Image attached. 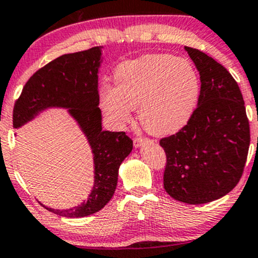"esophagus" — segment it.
I'll use <instances>...</instances> for the list:
<instances>
[{
    "label": "esophagus",
    "mask_w": 258,
    "mask_h": 258,
    "mask_svg": "<svg viewBox=\"0 0 258 258\" xmlns=\"http://www.w3.org/2000/svg\"><path fill=\"white\" fill-rule=\"evenodd\" d=\"M146 141L147 139L144 137H142V136H137V137L133 138V144H135L136 148H138V147H141Z\"/></svg>",
    "instance_id": "1"
}]
</instances>
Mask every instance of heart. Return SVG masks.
<instances>
[{
  "label": "heart",
  "mask_w": 258,
  "mask_h": 258,
  "mask_svg": "<svg viewBox=\"0 0 258 258\" xmlns=\"http://www.w3.org/2000/svg\"><path fill=\"white\" fill-rule=\"evenodd\" d=\"M114 84L100 86L98 102L105 116L123 125L138 109L142 126L156 136L179 131L190 120L200 93L193 64L171 54H147L119 64Z\"/></svg>",
  "instance_id": "obj_1"
}]
</instances>
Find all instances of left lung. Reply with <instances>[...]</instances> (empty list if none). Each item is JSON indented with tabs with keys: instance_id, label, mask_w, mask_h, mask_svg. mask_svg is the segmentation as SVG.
I'll list each match as a JSON object with an SVG mask.
<instances>
[{
	"instance_id": "left-lung-1",
	"label": "left lung",
	"mask_w": 258,
	"mask_h": 258,
	"mask_svg": "<svg viewBox=\"0 0 258 258\" xmlns=\"http://www.w3.org/2000/svg\"><path fill=\"white\" fill-rule=\"evenodd\" d=\"M200 74V96L190 120L160 146L166 153L164 188L198 205L224 197L238 184L250 147V125L238 84L223 65L184 47Z\"/></svg>"
}]
</instances>
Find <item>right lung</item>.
I'll use <instances>...</instances> for the list:
<instances>
[{
	"label": "right lung",
	"instance_id": "1",
	"mask_svg": "<svg viewBox=\"0 0 258 258\" xmlns=\"http://www.w3.org/2000/svg\"><path fill=\"white\" fill-rule=\"evenodd\" d=\"M100 47L63 54L49 61L29 79L13 109V127L19 128L44 109L69 110L87 137L94 161V184L87 201L68 210L46 207L53 214L79 218L96 214L115 193L121 162L132 152L133 142L125 132L102 130L98 108Z\"/></svg>",
	"mask_w": 258,
	"mask_h": 258
}]
</instances>
